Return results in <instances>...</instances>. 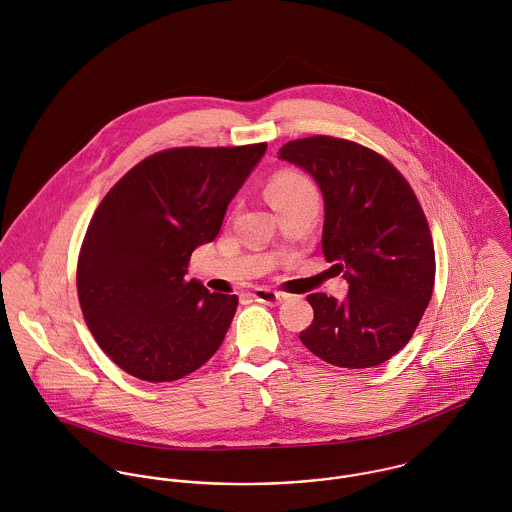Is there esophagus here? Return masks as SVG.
Masks as SVG:
<instances>
[{"label": "esophagus", "instance_id": "obj_1", "mask_svg": "<svg viewBox=\"0 0 512 512\" xmlns=\"http://www.w3.org/2000/svg\"><path fill=\"white\" fill-rule=\"evenodd\" d=\"M254 297H256V301H260V303L278 305V303H282L288 295H286V293L276 292V290H270V288H258V290L254 292Z\"/></svg>", "mask_w": 512, "mask_h": 512}]
</instances>
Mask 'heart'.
<instances>
[{
    "instance_id": "b5f03b06",
    "label": "heart",
    "mask_w": 512,
    "mask_h": 512,
    "mask_svg": "<svg viewBox=\"0 0 512 512\" xmlns=\"http://www.w3.org/2000/svg\"><path fill=\"white\" fill-rule=\"evenodd\" d=\"M311 191H315L311 181L297 171H280L266 185V195L274 209Z\"/></svg>"
}]
</instances>
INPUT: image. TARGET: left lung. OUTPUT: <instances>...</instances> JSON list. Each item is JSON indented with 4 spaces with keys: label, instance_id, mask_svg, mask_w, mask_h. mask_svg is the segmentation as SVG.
Listing matches in <instances>:
<instances>
[{
    "label": "left lung",
    "instance_id": "obj_1",
    "mask_svg": "<svg viewBox=\"0 0 512 512\" xmlns=\"http://www.w3.org/2000/svg\"><path fill=\"white\" fill-rule=\"evenodd\" d=\"M280 159L317 181L321 248L349 282L345 301L307 295L315 315L301 343L329 365L386 363L412 339L436 282L434 240L416 193L386 157L343 138L293 140Z\"/></svg>",
    "mask_w": 512,
    "mask_h": 512
}]
</instances>
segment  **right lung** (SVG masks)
Segmentation results:
<instances>
[{
	"label": "right lung",
	"instance_id": "obj_1",
	"mask_svg": "<svg viewBox=\"0 0 512 512\" xmlns=\"http://www.w3.org/2000/svg\"><path fill=\"white\" fill-rule=\"evenodd\" d=\"M266 147L157 151L94 211L78 254V301L100 349L128 374L173 382L219 351L238 297L185 274Z\"/></svg>",
	"mask_w": 512,
	"mask_h": 512
}]
</instances>
